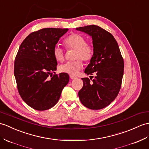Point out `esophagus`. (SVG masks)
<instances>
[{"label": "esophagus", "mask_w": 149, "mask_h": 149, "mask_svg": "<svg viewBox=\"0 0 149 149\" xmlns=\"http://www.w3.org/2000/svg\"><path fill=\"white\" fill-rule=\"evenodd\" d=\"M70 78L71 79H75L77 78V77H76V76H75V75H70Z\"/></svg>", "instance_id": "1"}]
</instances>
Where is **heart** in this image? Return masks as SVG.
<instances>
[{
    "instance_id": "heart-1",
    "label": "heart",
    "mask_w": 149,
    "mask_h": 149,
    "mask_svg": "<svg viewBox=\"0 0 149 149\" xmlns=\"http://www.w3.org/2000/svg\"><path fill=\"white\" fill-rule=\"evenodd\" d=\"M65 46L68 48L76 49L75 58L77 59L74 61H68L59 67L61 72L70 75H75L82 67V62L88 61L93 55V47L91 44L86 43V38L79 33H73L69 36L64 40ZM53 56L59 62L63 61L65 59L64 52L59 46H55L53 49Z\"/></svg>"
}]
</instances>
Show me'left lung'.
<instances>
[{
  "label": "left lung",
  "instance_id": "8db88e82",
  "mask_svg": "<svg viewBox=\"0 0 149 149\" xmlns=\"http://www.w3.org/2000/svg\"><path fill=\"white\" fill-rule=\"evenodd\" d=\"M76 30L92 37L94 52L84 72L96 75L92 81L91 78H82L83 87L78 93L79 99L88 109H103L117 97L121 87L124 65L118 44L111 33L97 25Z\"/></svg>",
  "mask_w": 149,
  "mask_h": 149
}]
</instances>
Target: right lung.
<instances>
[{"instance_id": "right-lung-1", "label": "right lung", "mask_w": 149, "mask_h": 149, "mask_svg": "<svg viewBox=\"0 0 149 149\" xmlns=\"http://www.w3.org/2000/svg\"><path fill=\"white\" fill-rule=\"evenodd\" d=\"M68 30L40 29L28 36L19 47L14 67L17 88L23 101L33 109L46 110L54 107L69 81L66 73L52 76L58 64L53 49Z\"/></svg>"}]
</instances>
